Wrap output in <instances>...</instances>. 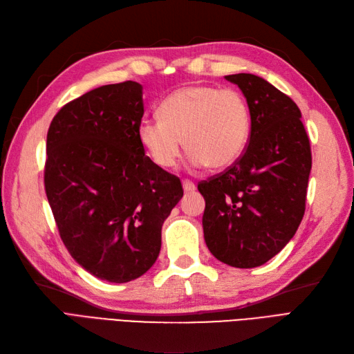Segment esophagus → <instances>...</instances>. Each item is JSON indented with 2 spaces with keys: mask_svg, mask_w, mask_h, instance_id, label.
<instances>
[{
  "mask_svg": "<svg viewBox=\"0 0 354 354\" xmlns=\"http://www.w3.org/2000/svg\"><path fill=\"white\" fill-rule=\"evenodd\" d=\"M183 189L185 192H194L195 190V183L190 180H183Z\"/></svg>",
  "mask_w": 354,
  "mask_h": 354,
  "instance_id": "34e87169",
  "label": "esophagus"
}]
</instances>
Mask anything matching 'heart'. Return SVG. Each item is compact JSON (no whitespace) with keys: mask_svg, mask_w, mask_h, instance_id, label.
<instances>
[{"mask_svg":"<svg viewBox=\"0 0 354 354\" xmlns=\"http://www.w3.org/2000/svg\"><path fill=\"white\" fill-rule=\"evenodd\" d=\"M159 116L142 120L137 136L160 168L176 165L183 140L194 167L227 168L242 155L250 138V108L233 88L187 85L162 100Z\"/></svg>","mask_w":354,"mask_h":354,"instance_id":"heart-1","label":"heart"}]
</instances>
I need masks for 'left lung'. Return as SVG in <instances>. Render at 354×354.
Here are the masks:
<instances>
[{
    "label": "left lung",
    "mask_w": 354,
    "mask_h": 354,
    "mask_svg": "<svg viewBox=\"0 0 354 354\" xmlns=\"http://www.w3.org/2000/svg\"><path fill=\"white\" fill-rule=\"evenodd\" d=\"M224 78L245 95L251 136L233 165L198 185L203 238L221 263L251 269L281 252L301 223L312 151L292 99L252 73Z\"/></svg>",
    "instance_id": "1"
}]
</instances>
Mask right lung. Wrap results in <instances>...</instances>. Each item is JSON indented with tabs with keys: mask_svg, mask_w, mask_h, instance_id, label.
I'll return each mask as SVG.
<instances>
[{
	"mask_svg": "<svg viewBox=\"0 0 354 354\" xmlns=\"http://www.w3.org/2000/svg\"><path fill=\"white\" fill-rule=\"evenodd\" d=\"M143 113L140 84H109L63 106L47 133L44 185L60 238L82 269L113 283L151 269L183 196L180 178L145 155Z\"/></svg>",
	"mask_w": 354,
	"mask_h": 354,
	"instance_id": "obj_1",
	"label": "right lung"
}]
</instances>
